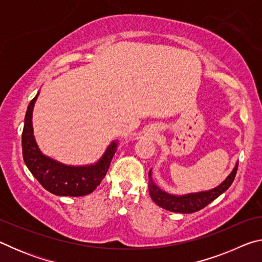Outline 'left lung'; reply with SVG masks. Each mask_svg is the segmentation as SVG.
<instances>
[{"label":"left lung","instance_id":"left-lung-1","mask_svg":"<svg viewBox=\"0 0 262 262\" xmlns=\"http://www.w3.org/2000/svg\"><path fill=\"white\" fill-rule=\"evenodd\" d=\"M237 170L238 164H236L228 178L214 189L207 190V192L181 195V196L163 192L161 188L154 184L151 179V171H149V194L152 201L164 209L173 212H181V214H190V212L201 210L202 208H205L215 199L219 198L222 193H224L233 183Z\"/></svg>","mask_w":262,"mask_h":262}]
</instances>
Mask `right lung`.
<instances>
[{
    "label": "right lung",
    "mask_w": 262,
    "mask_h": 262,
    "mask_svg": "<svg viewBox=\"0 0 262 262\" xmlns=\"http://www.w3.org/2000/svg\"><path fill=\"white\" fill-rule=\"evenodd\" d=\"M37 97L38 95L30 101L21 134L23 158L26 166L42 187L52 194L60 196H83L92 193L106 176L117 151V142L110 145L98 163L90 166H67L43 156L34 141L31 121Z\"/></svg>",
    "instance_id": "obj_1"
}]
</instances>
